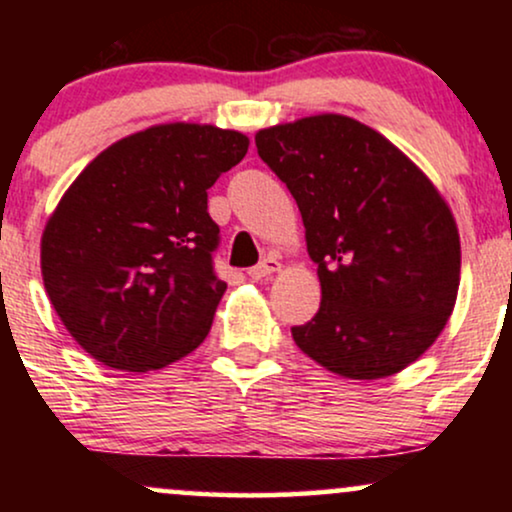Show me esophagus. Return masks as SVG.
Listing matches in <instances>:
<instances>
[{"mask_svg": "<svg viewBox=\"0 0 512 512\" xmlns=\"http://www.w3.org/2000/svg\"><path fill=\"white\" fill-rule=\"evenodd\" d=\"M276 272H281V262L276 260V257H264L260 264H255V267L248 269V276L252 281H260V279H267V276H272Z\"/></svg>", "mask_w": 512, "mask_h": 512, "instance_id": "obj_1", "label": "esophagus"}]
</instances>
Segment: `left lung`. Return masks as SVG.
<instances>
[{
    "label": "left lung",
    "mask_w": 512,
    "mask_h": 512,
    "mask_svg": "<svg viewBox=\"0 0 512 512\" xmlns=\"http://www.w3.org/2000/svg\"><path fill=\"white\" fill-rule=\"evenodd\" d=\"M255 144L296 199L320 276V310L291 327L293 342L351 380L407 368L443 332L460 289V233L436 185L346 115L260 129Z\"/></svg>",
    "instance_id": "obj_1"
}]
</instances>
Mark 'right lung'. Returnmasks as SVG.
<instances>
[{
    "mask_svg": "<svg viewBox=\"0 0 512 512\" xmlns=\"http://www.w3.org/2000/svg\"><path fill=\"white\" fill-rule=\"evenodd\" d=\"M236 129L168 122L81 170L45 223L40 272L62 325L103 366L146 373L192 354L226 281L207 190L248 154Z\"/></svg>",
    "mask_w": 512,
    "mask_h": 512,
    "instance_id": "right-lung-1",
    "label": "right lung"
}]
</instances>
